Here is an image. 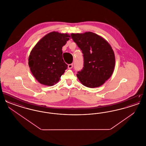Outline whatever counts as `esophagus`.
I'll list each match as a JSON object with an SVG mask.
<instances>
[{
    "label": "esophagus",
    "mask_w": 146,
    "mask_h": 146,
    "mask_svg": "<svg viewBox=\"0 0 146 146\" xmlns=\"http://www.w3.org/2000/svg\"><path fill=\"white\" fill-rule=\"evenodd\" d=\"M73 63L68 64V68H69V69H71V68H73Z\"/></svg>",
    "instance_id": "esophagus-1"
}]
</instances>
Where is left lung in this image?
Instances as JSON below:
<instances>
[{
    "instance_id": "1",
    "label": "left lung",
    "mask_w": 146,
    "mask_h": 146,
    "mask_svg": "<svg viewBox=\"0 0 146 146\" xmlns=\"http://www.w3.org/2000/svg\"><path fill=\"white\" fill-rule=\"evenodd\" d=\"M71 37L82 51L84 67L76 76L83 85L97 88L111 76L115 58L111 45L101 36L91 32L72 33Z\"/></svg>"
}]
</instances>
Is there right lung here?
Segmentation results:
<instances>
[{
    "mask_svg": "<svg viewBox=\"0 0 146 146\" xmlns=\"http://www.w3.org/2000/svg\"><path fill=\"white\" fill-rule=\"evenodd\" d=\"M70 35L52 32L45 35L31 51L28 65L39 83L46 86L57 83L67 68L62 57V46Z\"/></svg>",
    "mask_w": 146,
    "mask_h": 146,
    "instance_id": "1",
    "label": "right lung"
}]
</instances>
